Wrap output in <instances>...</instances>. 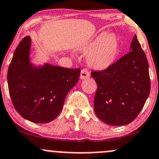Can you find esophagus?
Segmentation results:
<instances>
[{
    "label": "esophagus",
    "instance_id": "1",
    "mask_svg": "<svg viewBox=\"0 0 159 159\" xmlns=\"http://www.w3.org/2000/svg\"><path fill=\"white\" fill-rule=\"evenodd\" d=\"M89 77H90V73L86 68H84V69L81 70V75H80L81 79H86V78H88Z\"/></svg>",
    "mask_w": 159,
    "mask_h": 159
}]
</instances>
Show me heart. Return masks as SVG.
I'll return each instance as SVG.
<instances>
[{"label":"heart","mask_w":159,"mask_h":159,"mask_svg":"<svg viewBox=\"0 0 159 159\" xmlns=\"http://www.w3.org/2000/svg\"><path fill=\"white\" fill-rule=\"evenodd\" d=\"M88 56V64L96 70H105L116 61L119 52V40L113 33H102L81 49Z\"/></svg>","instance_id":"b5f03b06"}]
</instances>
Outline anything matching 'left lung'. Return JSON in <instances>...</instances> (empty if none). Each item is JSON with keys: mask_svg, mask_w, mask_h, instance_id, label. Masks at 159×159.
I'll return each instance as SVG.
<instances>
[{"mask_svg": "<svg viewBox=\"0 0 159 159\" xmlns=\"http://www.w3.org/2000/svg\"><path fill=\"white\" fill-rule=\"evenodd\" d=\"M98 85L93 109L100 120L111 126L133 122L144 107L150 93L146 56L135 35L130 52L110 68L92 71Z\"/></svg>", "mask_w": 159, "mask_h": 159, "instance_id": "obj_1", "label": "left lung"}]
</instances>
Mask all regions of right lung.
Returning <instances> with one entry per match:
<instances>
[{"instance_id":"add662e5","label":"right lung","mask_w":159,"mask_h":159,"mask_svg":"<svg viewBox=\"0 0 159 159\" xmlns=\"http://www.w3.org/2000/svg\"><path fill=\"white\" fill-rule=\"evenodd\" d=\"M31 39L21 40L7 71L10 96L15 110L24 119L36 123L56 119L68 91L78 82L80 68L45 64L35 66L30 60Z\"/></svg>"}]
</instances>
